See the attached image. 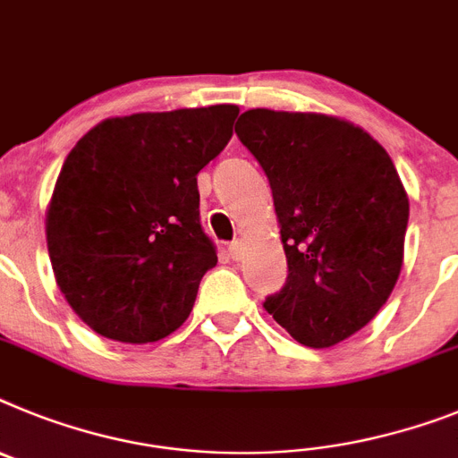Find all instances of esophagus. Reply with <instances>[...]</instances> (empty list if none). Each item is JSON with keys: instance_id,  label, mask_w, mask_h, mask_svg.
<instances>
[{"instance_id": "34e87169", "label": "esophagus", "mask_w": 458, "mask_h": 458, "mask_svg": "<svg viewBox=\"0 0 458 458\" xmlns=\"http://www.w3.org/2000/svg\"><path fill=\"white\" fill-rule=\"evenodd\" d=\"M229 255H232L233 261L243 259V255H245L243 241H232V243H229Z\"/></svg>"}]
</instances>
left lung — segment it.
<instances>
[{
	"mask_svg": "<svg viewBox=\"0 0 458 458\" xmlns=\"http://www.w3.org/2000/svg\"><path fill=\"white\" fill-rule=\"evenodd\" d=\"M236 134L271 182L287 255V283L264 308L301 345H338L401 276L410 201L396 166L369 131L324 113L252 108Z\"/></svg>",
	"mask_w": 458,
	"mask_h": 458,
	"instance_id": "left-lung-1",
	"label": "left lung"
}]
</instances>
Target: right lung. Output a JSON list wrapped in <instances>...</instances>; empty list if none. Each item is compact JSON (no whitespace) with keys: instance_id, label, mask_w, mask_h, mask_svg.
Listing matches in <instances>:
<instances>
[{"instance_id":"1","label":"right lung","mask_w":458,"mask_h":458,"mask_svg":"<svg viewBox=\"0 0 458 458\" xmlns=\"http://www.w3.org/2000/svg\"><path fill=\"white\" fill-rule=\"evenodd\" d=\"M236 115L217 104L108 117L66 155L46 241L57 287L89 329L143 345L190 318L217 264L197 174L225 150Z\"/></svg>"}]
</instances>
